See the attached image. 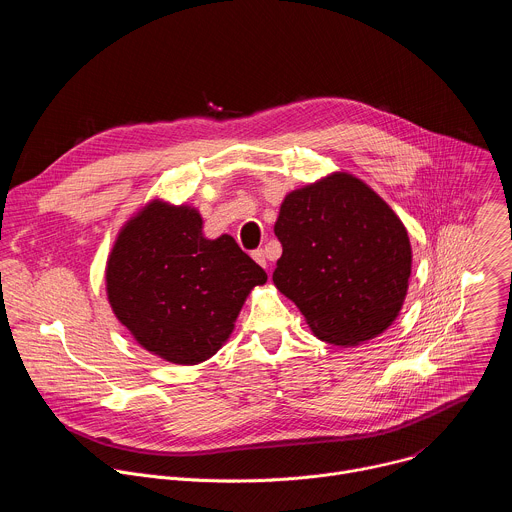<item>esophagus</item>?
I'll return each mask as SVG.
<instances>
[{
	"mask_svg": "<svg viewBox=\"0 0 512 512\" xmlns=\"http://www.w3.org/2000/svg\"><path fill=\"white\" fill-rule=\"evenodd\" d=\"M251 257L261 265V267H267V257H265V251L263 249H257L251 253Z\"/></svg>",
	"mask_w": 512,
	"mask_h": 512,
	"instance_id": "esophagus-1",
	"label": "esophagus"
}]
</instances>
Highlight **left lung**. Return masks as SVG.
I'll list each match as a JSON object with an SVG mask.
<instances>
[{"mask_svg": "<svg viewBox=\"0 0 512 512\" xmlns=\"http://www.w3.org/2000/svg\"><path fill=\"white\" fill-rule=\"evenodd\" d=\"M273 231L283 247L273 283L314 336L356 346L395 322L409 287L411 243L371 186L334 172L289 192Z\"/></svg>", "mask_w": 512, "mask_h": 512, "instance_id": "left-lung-1", "label": "left lung"}]
</instances>
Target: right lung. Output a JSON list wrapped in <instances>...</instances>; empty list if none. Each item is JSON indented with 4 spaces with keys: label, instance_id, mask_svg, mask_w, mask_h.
<instances>
[{
    "label": "right lung",
    "instance_id": "obj_1",
    "mask_svg": "<svg viewBox=\"0 0 512 512\" xmlns=\"http://www.w3.org/2000/svg\"><path fill=\"white\" fill-rule=\"evenodd\" d=\"M267 273L231 235L206 239L202 216L160 198L123 225L105 269L117 320L148 352L198 364L218 352Z\"/></svg>",
    "mask_w": 512,
    "mask_h": 512
}]
</instances>
